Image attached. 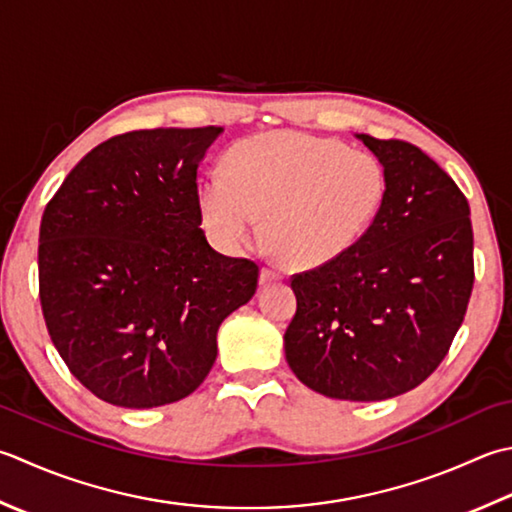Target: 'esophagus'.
Masks as SVG:
<instances>
[{
  "mask_svg": "<svg viewBox=\"0 0 512 512\" xmlns=\"http://www.w3.org/2000/svg\"><path fill=\"white\" fill-rule=\"evenodd\" d=\"M279 279H282V275L275 273L273 268H262V273H259V284H262V286L279 282Z\"/></svg>",
  "mask_w": 512,
  "mask_h": 512,
  "instance_id": "esophagus-1",
  "label": "esophagus"
}]
</instances>
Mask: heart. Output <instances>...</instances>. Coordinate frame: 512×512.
I'll return each instance as SVG.
<instances>
[{"label":"heart","instance_id":"1","mask_svg":"<svg viewBox=\"0 0 512 512\" xmlns=\"http://www.w3.org/2000/svg\"><path fill=\"white\" fill-rule=\"evenodd\" d=\"M386 168L373 153L295 130L246 137L226 173L199 184V213L213 242L237 253L266 215L268 244L290 268H319L353 248L386 197Z\"/></svg>","mask_w":512,"mask_h":512}]
</instances>
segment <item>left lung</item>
I'll return each instance as SVG.
<instances>
[{
    "label": "left lung",
    "mask_w": 512,
    "mask_h": 512,
    "mask_svg": "<svg viewBox=\"0 0 512 512\" xmlns=\"http://www.w3.org/2000/svg\"><path fill=\"white\" fill-rule=\"evenodd\" d=\"M386 168L382 210L342 257L293 275L286 362L315 393L382 402L442 364L475 282L462 190L424 150L357 135Z\"/></svg>",
    "instance_id": "1"
}]
</instances>
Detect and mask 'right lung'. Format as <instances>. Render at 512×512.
Instances as JSON below:
<instances>
[{"label":"right lung","instance_id":"right-lung-1","mask_svg":"<svg viewBox=\"0 0 512 512\" xmlns=\"http://www.w3.org/2000/svg\"><path fill=\"white\" fill-rule=\"evenodd\" d=\"M222 126L133 130L66 175L39 226V299L68 370L122 408L179 402L204 382L217 330L259 268L206 242L197 168Z\"/></svg>","mask_w":512,"mask_h":512}]
</instances>
